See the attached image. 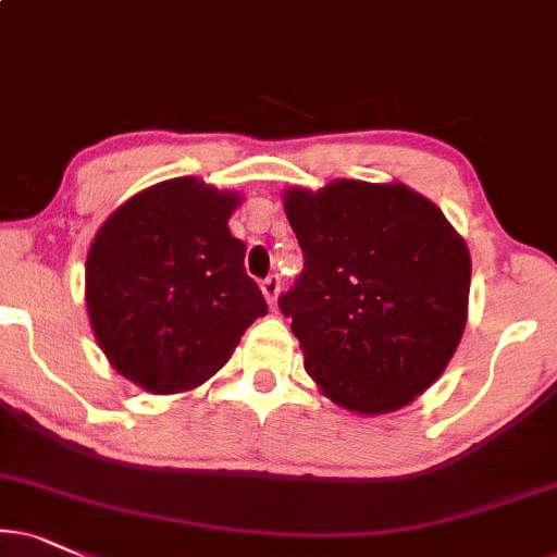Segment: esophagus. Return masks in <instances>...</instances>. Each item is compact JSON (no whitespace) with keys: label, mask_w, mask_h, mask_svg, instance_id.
Returning a JSON list of instances; mask_svg holds the SVG:
<instances>
[{"label":"esophagus","mask_w":557,"mask_h":557,"mask_svg":"<svg viewBox=\"0 0 557 557\" xmlns=\"http://www.w3.org/2000/svg\"><path fill=\"white\" fill-rule=\"evenodd\" d=\"M260 289H263L268 305L276 307V299H278V292H281V276H278V273H271V276L263 278Z\"/></svg>","instance_id":"esophagus-1"}]
</instances>
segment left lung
<instances>
[{
    "label": "left lung",
    "mask_w": 557,
    "mask_h": 557,
    "mask_svg": "<svg viewBox=\"0 0 557 557\" xmlns=\"http://www.w3.org/2000/svg\"><path fill=\"white\" fill-rule=\"evenodd\" d=\"M305 256L278 297L320 389L354 413H389L449 363L470 297V252L442 209L400 183L292 188Z\"/></svg>",
    "instance_id": "8db88e82"
}]
</instances>
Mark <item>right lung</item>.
I'll use <instances>...</instances> for the list:
<instances>
[{
	"label": "right lung",
	"instance_id": "1",
	"mask_svg": "<svg viewBox=\"0 0 557 557\" xmlns=\"http://www.w3.org/2000/svg\"><path fill=\"white\" fill-rule=\"evenodd\" d=\"M239 198L196 177L157 183L108 216L87 256V312L119 372L154 395L216 374L268 312L230 222Z\"/></svg>",
	"mask_w": 557,
	"mask_h": 557
}]
</instances>
